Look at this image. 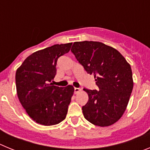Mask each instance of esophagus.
I'll return each instance as SVG.
<instances>
[{
  "label": "esophagus",
  "mask_w": 150,
  "mask_h": 150,
  "mask_svg": "<svg viewBox=\"0 0 150 150\" xmlns=\"http://www.w3.org/2000/svg\"><path fill=\"white\" fill-rule=\"evenodd\" d=\"M82 91V88H74V92L75 93H78L79 91Z\"/></svg>",
  "instance_id": "1"
}]
</instances>
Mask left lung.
<instances>
[{
    "label": "left lung",
    "instance_id": "obj_1",
    "mask_svg": "<svg viewBox=\"0 0 150 150\" xmlns=\"http://www.w3.org/2000/svg\"><path fill=\"white\" fill-rule=\"evenodd\" d=\"M71 52L90 75L99 90L84 88L88 95L82 108L86 120L100 127L116 123L128 106L134 86L130 64L112 46L97 41L74 43Z\"/></svg>",
    "mask_w": 150,
    "mask_h": 150
}]
</instances>
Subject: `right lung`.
Wrapping results in <instances>:
<instances>
[{
	"instance_id": "1",
	"label": "right lung",
	"mask_w": 150,
	"mask_h": 150,
	"mask_svg": "<svg viewBox=\"0 0 150 150\" xmlns=\"http://www.w3.org/2000/svg\"><path fill=\"white\" fill-rule=\"evenodd\" d=\"M72 43L56 44L35 52L23 62L16 73L18 100L30 118L42 125L59 124L66 118L74 92L50 83L56 74L57 60L67 53Z\"/></svg>"
}]
</instances>
